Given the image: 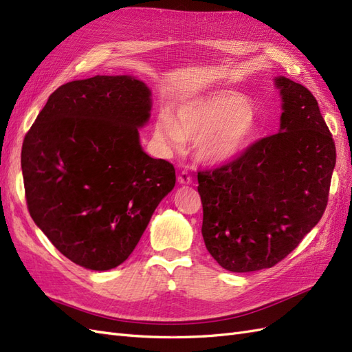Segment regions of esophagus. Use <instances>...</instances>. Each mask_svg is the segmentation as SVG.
<instances>
[{
    "label": "esophagus",
    "instance_id": "34e87169",
    "mask_svg": "<svg viewBox=\"0 0 352 352\" xmlns=\"http://www.w3.org/2000/svg\"><path fill=\"white\" fill-rule=\"evenodd\" d=\"M177 180H179V184L189 185V184H192V176H190V173L186 172V170H182V172L177 175Z\"/></svg>",
    "mask_w": 352,
    "mask_h": 352
}]
</instances>
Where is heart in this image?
Masks as SVG:
<instances>
[{"mask_svg":"<svg viewBox=\"0 0 352 352\" xmlns=\"http://www.w3.org/2000/svg\"><path fill=\"white\" fill-rule=\"evenodd\" d=\"M257 132L251 100L238 91L216 89L180 105L176 119L160 114L155 140L177 150L185 140L199 141L198 155L210 164H225L247 150Z\"/></svg>","mask_w":352,"mask_h":352,"instance_id":"heart-1","label":"heart"}]
</instances>
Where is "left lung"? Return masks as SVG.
<instances>
[{
    "instance_id": "8db88e82",
    "label": "left lung",
    "mask_w": 352,
    "mask_h": 352,
    "mask_svg": "<svg viewBox=\"0 0 352 352\" xmlns=\"http://www.w3.org/2000/svg\"><path fill=\"white\" fill-rule=\"evenodd\" d=\"M280 131L239 157L198 172L202 238L223 269L273 267L322 219L336 163L332 133L314 95L285 76Z\"/></svg>"
}]
</instances>
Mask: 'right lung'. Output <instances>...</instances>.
Masks as SVG:
<instances>
[{
  "label": "right lung",
  "mask_w": 352,
  "mask_h": 352,
  "mask_svg": "<svg viewBox=\"0 0 352 352\" xmlns=\"http://www.w3.org/2000/svg\"><path fill=\"white\" fill-rule=\"evenodd\" d=\"M151 91L133 76L61 85L25 136L30 217L54 247L89 270L122 264L176 184L172 163L144 153Z\"/></svg>",
  "instance_id": "obj_1"
}]
</instances>
